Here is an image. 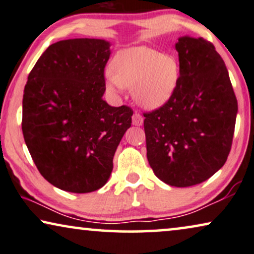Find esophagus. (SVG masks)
I'll use <instances>...</instances> for the list:
<instances>
[{"label":"esophagus","mask_w":254,"mask_h":254,"mask_svg":"<svg viewBox=\"0 0 254 254\" xmlns=\"http://www.w3.org/2000/svg\"><path fill=\"white\" fill-rule=\"evenodd\" d=\"M142 121H144V119H142V116L139 113H137V112H135L133 114V116H132V124H133V126L140 127L141 124H142Z\"/></svg>","instance_id":"esophagus-1"}]
</instances>
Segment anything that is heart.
<instances>
[{"label":"heart","instance_id":"heart-1","mask_svg":"<svg viewBox=\"0 0 254 254\" xmlns=\"http://www.w3.org/2000/svg\"><path fill=\"white\" fill-rule=\"evenodd\" d=\"M180 62L148 47H132L117 53L107 74L109 86L132 87L135 101L145 108H158L173 95L180 80Z\"/></svg>","mask_w":254,"mask_h":254}]
</instances>
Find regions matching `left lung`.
<instances>
[{"instance_id": "1", "label": "left lung", "mask_w": 254, "mask_h": 254, "mask_svg": "<svg viewBox=\"0 0 254 254\" xmlns=\"http://www.w3.org/2000/svg\"><path fill=\"white\" fill-rule=\"evenodd\" d=\"M181 74L170 99L144 113L147 159L155 176L177 188L213 176L229 155L237 99L210 41L183 37L175 46Z\"/></svg>"}]
</instances>
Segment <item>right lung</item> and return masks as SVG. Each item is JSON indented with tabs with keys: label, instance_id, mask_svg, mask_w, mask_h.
Masks as SVG:
<instances>
[{
	"label": "right lung",
	"instance_id": "obj_1",
	"mask_svg": "<svg viewBox=\"0 0 254 254\" xmlns=\"http://www.w3.org/2000/svg\"><path fill=\"white\" fill-rule=\"evenodd\" d=\"M109 44L69 39L49 46L28 74L21 128L42 177L73 193L107 183L113 159L131 127L128 106L102 100Z\"/></svg>",
	"mask_w": 254,
	"mask_h": 254
}]
</instances>
